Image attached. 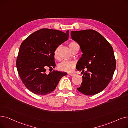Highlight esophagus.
Segmentation results:
<instances>
[{
    "label": "esophagus",
    "mask_w": 128,
    "mask_h": 128,
    "mask_svg": "<svg viewBox=\"0 0 128 128\" xmlns=\"http://www.w3.org/2000/svg\"><path fill=\"white\" fill-rule=\"evenodd\" d=\"M68 75H70V76H74L75 74H74V73H68Z\"/></svg>",
    "instance_id": "34e87169"
}]
</instances>
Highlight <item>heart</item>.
<instances>
[{
    "label": "heart",
    "mask_w": 128,
    "mask_h": 128,
    "mask_svg": "<svg viewBox=\"0 0 128 128\" xmlns=\"http://www.w3.org/2000/svg\"><path fill=\"white\" fill-rule=\"evenodd\" d=\"M76 43L75 42H71L68 45L69 48L70 50V48H72L74 44H75ZM58 48L59 47L57 48L55 50L54 52V58L55 59L58 60ZM76 63L73 60H64L62 61V62H60L58 65V69L63 72H71L74 70V69L75 68Z\"/></svg>",
    "instance_id": "heart-1"
}]
</instances>
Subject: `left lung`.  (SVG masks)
Returning a JSON list of instances; mask_svg holds the SVG:
<instances>
[{
  "label": "left lung",
  "instance_id": "1",
  "mask_svg": "<svg viewBox=\"0 0 128 128\" xmlns=\"http://www.w3.org/2000/svg\"><path fill=\"white\" fill-rule=\"evenodd\" d=\"M71 36L82 53L76 68L82 72V82L77 90L88 96L102 92L112 80L116 69L112 46L99 32L92 29L72 31Z\"/></svg>",
  "mask_w": 128,
  "mask_h": 128
}]
</instances>
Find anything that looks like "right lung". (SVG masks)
<instances>
[{
	"label": "right lung",
	"mask_w": 128,
	"mask_h": 128,
	"mask_svg": "<svg viewBox=\"0 0 128 128\" xmlns=\"http://www.w3.org/2000/svg\"><path fill=\"white\" fill-rule=\"evenodd\" d=\"M69 31L42 29L32 33L22 42L16 61V68L27 89L36 95H46L56 87L66 73L53 70L47 74V68H54V52L68 40Z\"/></svg>",
	"instance_id": "obj_1"
}]
</instances>
